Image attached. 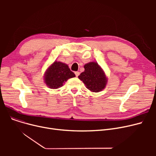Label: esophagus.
<instances>
[{
    "instance_id": "obj_1",
    "label": "esophagus",
    "mask_w": 156,
    "mask_h": 156,
    "mask_svg": "<svg viewBox=\"0 0 156 156\" xmlns=\"http://www.w3.org/2000/svg\"><path fill=\"white\" fill-rule=\"evenodd\" d=\"M75 75L76 77H78L80 75V72H78V71H76V72H75Z\"/></svg>"
}]
</instances>
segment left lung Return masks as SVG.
I'll return each mask as SVG.
<instances>
[{"label": "left lung", "instance_id": "left-lung-1", "mask_svg": "<svg viewBox=\"0 0 156 156\" xmlns=\"http://www.w3.org/2000/svg\"><path fill=\"white\" fill-rule=\"evenodd\" d=\"M85 71L78 76L88 88L92 92H99L105 88L108 78L100 66L95 62H88L84 66Z\"/></svg>", "mask_w": 156, "mask_h": 156}]
</instances>
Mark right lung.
<instances>
[{"instance_id": "add662e5", "label": "right lung", "mask_w": 156, "mask_h": 156, "mask_svg": "<svg viewBox=\"0 0 156 156\" xmlns=\"http://www.w3.org/2000/svg\"><path fill=\"white\" fill-rule=\"evenodd\" d=\"M75 76V73L70 70L67 64L55 61L46 70L44 80L49 88L57 89L62 87L68 79Z\"/></svg>"}]
</instances>
